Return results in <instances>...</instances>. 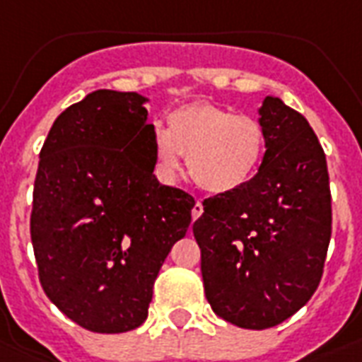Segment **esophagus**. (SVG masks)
I'll return each instance as SVG.
<instances>
[{
    "mask_svg": "<svg viewBox=\"0 0 362 362\" xmlns=\"http://www.w3.org/2000/svg\"><path fill=\"white\" fill-rule=\"evenodd\" d=\"M201 214H203V205H201V201H195V205H193V209H192L193 220H197Z\"/></svg>",
    "mask_w": 362,
    "mask_h": 362,
    "instance_id": "obj_1",
    "label": "esophagus"
}]
</instances>
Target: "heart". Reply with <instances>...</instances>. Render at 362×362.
I'll list each match as a JSON object with an SVG mask.
<instances>
[{
    "label": "heart",
    "mask_w": 362,
    "mask_h": 362,
    "mask_svg": "<svg viewBox=\"0 0 362 362\" xmlns=\"http://www.w3.org/2000/svg\"><path fill=\"white\" fill-rule=\"evenodd\" d=\"M157 175L173 180L182 157L195 184L211 193H231L247 184L266 151V129L256 115L235 114L216 104H189L167 117V129H151Z\"/></svg>",
    "instance_id": "b5f03b06"
}]
</instances>
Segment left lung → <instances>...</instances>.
<instances>
[{
    "label": "left lung",
    "instance_id": "left-lung-1",
    "mask_svg": "<svg viewBox=\"0 0 362 362\" xmlns=\"http://www.w3.org/2000/svg\"><path fill=\"white\" fill-rule=\"evenodd\" d=\"M266 153L237 192L203 201L193 222L212 311L264 330L310 302L332 235L327 157L308 119L267 96L260 107Z\"/></svg>",
    "mask_w": 362,
    "mask_h": 362
}]
</instances>
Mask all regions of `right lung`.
<instances>
[{"label":"right lung","mask_w":362,"mask_h":362,"mask_svg":"<svg viewBox=\"0 0 362 362\" xmlns=\"http://www.w3.org/2000/svg\"><path fill=\"white\" fill-rule=\"evenodd\" d=\"M144 102L95 90L57 117L40 151L30 235L41 286L68 319L100 334L146 321L157 273L195 205L153 176Z\"/></svg>","instance_id":"1"}]
</instances>
